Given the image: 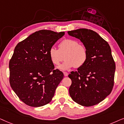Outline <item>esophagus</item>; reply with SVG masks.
Segmentation results:
<instances>
[{"label":"esophagus","mask_w":124,"mask_h":124,"mask_svg":"<svg viewBox=\"0 0 124 124\" xmlns=\"http://www.w3.org/2000/svg\"><path fill=\"white\" fill-rule=\"evenodd\" d=\"M63 74H64V75L65 76V77H67V76H68V75H69L68 72H63Z\"/></svg>","instance_id":"34e87169"}]
</instances>
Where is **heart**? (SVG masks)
Wrapping results in <instances>:
<instances>
[{
    "instance_id": "obj_1",
    "label": "heart",
    "mask_w": 124,
    "mask_h": 124,
    "mask_svg": "<svg viewBox=\"0 0 124 124\" xmlns=\"http://www.w3.org/2000/svg\"><path fill=\"white\" fill-rule=\"evenodd\" d=\"M49 55L52 63L55 66H58L65 57V61L58 67L62 70H69L74 67L76 69L80 68L85 65L88 59V52L85 46L71 39H66L61 41L58 45V49L50 47Z\"/></svg>"
}]
</instances>
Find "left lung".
<instances>
[{"mask_svg": "<svg viewBox=\"0 0 124 124\" xmlns=\"http://www.w3.org/2000/svg\"><path fill=\"white\" fill-rule=\"evenodd\" d=\"M80 39L86 47L88 59L83 66L69 75L71 98L85 107L98 104L111 92L116 69L108 43L96 32L80 28L67 32Z\"/></svg>", "mask_w": 124, "mask_h": 124, "instance_id": "left-lung-1", "label": "left lung"}]
</instances>
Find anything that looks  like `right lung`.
Wrapping results in <instances>:
<instances>
[{
    "label": "right lung",
    "instance_id": "right-lung-1",
    "mask_svg": "<svg viewBox=\"0 0 124 124\" xmlns=\"http://www.w3.org/2000/svg\"><path fill=\"white\" fill-rule=\"evenodd\" d=\"M65 32L41 30L18 43L9 62V83L25 104L39 107L52 101L63 73L54 66L49 50Z\"/></svg>",
    "mask_w": 124,
    "mask_h": 124
}]
</instances>
